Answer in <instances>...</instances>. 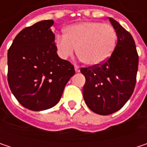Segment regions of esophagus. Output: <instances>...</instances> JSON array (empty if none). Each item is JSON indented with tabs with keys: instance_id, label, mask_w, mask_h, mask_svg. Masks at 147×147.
<instances>
[{
	"instance_id": "34e87169",
	"label": "esophagus",
	"mask_w": 147,
	"mask_h": 147,
	"mask_svg": "<svg viewBox=\"0 0 147 147\" xmlns=\"http://www.w3.org/2000/svg\"><path fill=\"white\" fill-rule=\"evenodd\" d=\"M75 71H76V72H79V71H80V68H79V66L75 65Z\"/></svg>"
}]
</instances>
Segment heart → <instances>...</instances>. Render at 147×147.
Instances as JSON below:
<instances>
[{
  "instance_id": "obj_1",
  "label": "heart",
  "mask_w": 147,
  "mask_h": 147,
  "mask_svg": "<svg viewBox=\"0 0 147 147\" xmlns=\"http://www.w3.org/2000/svg\"><path fill=\"white\" fill-rule=\"evenodd\" d=\"M117 39V32L111 24L83 21L67 26L65 35L56 36L55 44L63 59L72 56L77 47L79 59L89 66H96L111 56Z\"/></svg>"
}]
</instances>
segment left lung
<instances>
[{"label":"left lung","instance_id":"left-lung-1","mask_svg":"<svg viewBox=\"0 0 147 147\" xmlns=\"http://www.w3.org/2000/svg\"><path fill=\"white\" fill-rule=\"evenodd\" d=\"M117 42L111 56L101 65L81 68L86 82L82 94L88 108L100 115L120 110L131 97L138 71L139 56L132 36L117 21L110 18Z\"/></svg>","mask_w":147,"mask_h":147}]
</instances>
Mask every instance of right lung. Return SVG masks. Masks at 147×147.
<instances>
[{
    "label": "right lung",
    "mask_w": 147,
    "mask_h": 147,
    "mask_svg": "<svg viewBox=\"0 0 147 147\" xmlns=\"http://www.w3.org/2000/svg\"><path fill=\"white\" fill-rule=\"evenodd\" d=\"M53 20H42L22 30L7 53V81L24 107L38 111L54 106L75 74L73 65L57 54Z\"/></svg>",
    "instance_id": "1"
}]
</instances>
